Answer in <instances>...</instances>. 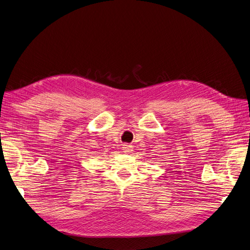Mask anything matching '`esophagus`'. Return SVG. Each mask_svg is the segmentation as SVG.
<instances>
[{
    "label": "esophagus",
    "mask_w": 250,
    "mask_h": 250,
    "mask_svg": "<svg viewBox=\"0 0 250 250\" xmlns=\"http://www.w3.org/2000/svg\"><path fill=\"white\" fill-rule=\"evenodd\" d=\"M131 148H132V146L130 145H128V144H124L123 145V149H124L125 153H130L132 151Z\"/></svg>",
    "instance_id": "34e87169"
}]
</instances>
